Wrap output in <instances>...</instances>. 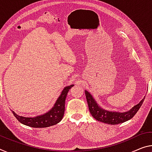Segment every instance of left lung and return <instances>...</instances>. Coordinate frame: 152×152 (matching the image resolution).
Segmentation results:
<instances>
[{
  "instance_id": "8db88e82",
  "label": "left lung",
  "mask_w": 152,
  "mask_h": 152,
  "mask_svg": "<svg viewBox=\"0 0 152 152\" xmlns=\"http://www.w3.org/2000/svg\"><path fill=\"white\" fill-rule=\"evenodd\" d=\"M85 95L86 100H87L89 112L92 115L94 118L98 121L102 122L103 123L108 124H118L127 121L131 119L138 112L141 105L143 104V101L145 99L144 97L140 103L134 105V106L126 112H112L103 109L102 107L97 104L95 99L93 97L92 95L88 93L87 91H85Z\"/></svg>"
}]
</instances>
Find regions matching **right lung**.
I'll use <instances>...</instances> for the list:
<instances>
[{
  "instance_id": "right-lung-1",
  "label": "right lung",
  "mask_w": 152,
  "mask_h": 152,
  "mask_svg": "<svg viewBox=\"0 0 152 152\" xmlns=\"http://www.w3.org/2000/svg\"><path fill=\"white\" fill-rule=\"evenodd\" d=\"M73 86L74 85L66 86L62 91L61 95L57 99L53 107L44 114L33 118H26L19 115L11 110L12 112L19 122L26 126L33 128H45V127L53 126L59 123L63 118L66 96L69 89Z\"/></svg>"
}]
</instances>
